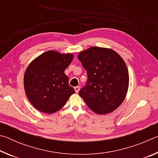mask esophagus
<instances>
[{
    "label": "esophagus",
    "instance_id": "1",
    "mask_svg": "<svg viewBox=\"0 0 158 158\" xmlns=\"http://www.w3.org/2000/svg\"><path fill=\"white\" fill-rule=\"evenodd\" d=\"M79 90H80V87L79 86H75V87H74V90H75V92L77 93H79Z\"/></svg>",
    "mask_w": 158,
    "mask_h": 158
}]
</instances>
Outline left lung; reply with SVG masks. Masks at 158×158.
Instances as JSON below:
<instances>
[{
  "mask_svg": "<svg viewBox=\"0 0 158 158\" xmlns=\"http://www.w3.org/2000/svg\"><path fill=\"white\" fill-rule=\"evenodd\" d=\"M78 58L88 79L79 95L95 113L114 111L123 102L129 85L124 60L114 50L97 47L80 52Z\"/></svg>",
  "mask_w": 158,
  "mask_h": 158,
  "instance_id": "left-lung-1",
  "label": "left lung"
}]
</instances>
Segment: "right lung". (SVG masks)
Wrapping results in <instances>:
<instances>
[{
    "label": "right lung",
    "instance_id": "add662e5",
    "mask_svg": "<svg viewBox=\"0 0 158 158\" xmlns=\"http://www.w3.org/2000/svg\"><path fill=\"white\" fill-rule=\"evenodd\" d=\"M73 59L71 53L49 51L31 62L24 75L26 96L35 108L53 114L63 107L74 89L64 71Z\"/></svg>",
    "mask_w": 158,
    "mask_h": 158
}]
</instances>
